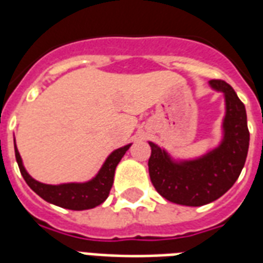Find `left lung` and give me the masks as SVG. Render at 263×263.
Listing matches in <instances>:
<instances>
[{
  "label": "left lung",
  "mask_w": 263,
  "mask_h": 263,
  "mask_svg": "<svg viewBox=\"0 0 263 263\" xmlns=\"http://www.w3.org/2000/svg\"><path fill=\"white\" fill-rule=\"evenodd\" d=\"M225 97L224 136L218 147L195 160L173 161L164 148L148 142L150 179L161 196L184 206H203L222 196L240 175L249 153L250 132L245 103L224 80H210Z\"/></svg>",
  "instance_id": "left-lung-1"
}]
</instances>
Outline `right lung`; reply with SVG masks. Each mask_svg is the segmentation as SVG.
Listing matches in <instances>:
<instances>
[{
    "instance_id": "obj_1",
    "label": "right lung",
    "mask_w": 263,
    "mask_h": 263,
    "mask_svg": "<svg viewBox=\"0 0 263 263\" xmlns=\"http://www.w3.org/2000/svg\"><path fill=\"white\" fill-rule=\"evenodd\" d=\"M129 147H131V144H127V146L117 148L111 153L106 158V161L103 162L102 168L99 169L97 176L90 181L65 183L59 184V185L43 184L32 179L23 165L22 157L18 154L16 144H14V156H16V161H17L23 179L26 180L28 187L35 194H38L42 199L49 203L55 204V206H60V208L69 209V210H87V209L95 208L106 200L111 185H113L116 166L119 165V162Z\"/></svg>"
}]
</instances>
